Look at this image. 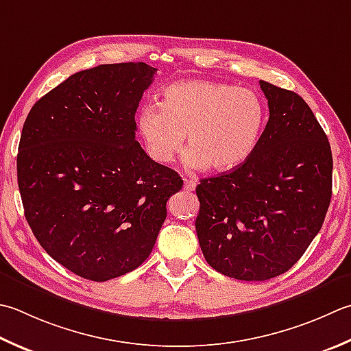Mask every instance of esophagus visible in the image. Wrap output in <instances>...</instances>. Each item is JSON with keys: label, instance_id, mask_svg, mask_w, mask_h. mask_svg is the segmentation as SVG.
I'll return each mask as SVG.
<instances>
[{"label": "esophagus", "instance_id": "obj_1", "mask_svg": "<svg viewBox=\"0 0 351 351\" xmlns=\"http://www.w3.org/2000/svg\"><path fill=\"white\" fill-rule=\"evenodd\" d=\"M195 189H196V182L195 181H191V180H184V190L185 191H195Z\"/></svg>", "mask_w": 351, "mask_h": 351}]
</instances>
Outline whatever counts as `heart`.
<instances>
[{"label":"heart","mask_w":351,"mask_h":351,"mask_svg":"<svg viewBox=\"0 0 351 351\" xmlns=\"http://www.w3.org/2000/svg\"><path fill=\"white\" fill-rule=\"evenodd\" d=\"M266 125L263 99L250 88L211 80H178L162 89L160 105L136 112V130L149 156L167 164L181 152L185 164L219 171L243 164L256 150Z\"/></svg>","instance_id":"heart-1"}]
</instances>
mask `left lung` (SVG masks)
I'll use <instances>...</instances> for the list:
<instances>
[{
	"instance_id": "left-lung-1",
	"label": "left lung",
	"mask_w": 351,
	"mask_h": 351,
	"mask_svg": "<svg viewBox=\"0 0 351 351\" xmlns=\"http://www.w3.org/2000/svg\"><path fill=\"white\" fill-rule=\"evenodd\" d=\"M269 120L256 150L196 187L199 245L226 277L265 281L298 262L332 199L330 143L312 109L289 89L260 80Z\"/></svg>"
}]
</instances>
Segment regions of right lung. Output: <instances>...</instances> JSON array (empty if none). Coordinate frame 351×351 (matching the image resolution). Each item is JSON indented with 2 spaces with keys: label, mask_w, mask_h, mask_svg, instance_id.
<instances>
[{
  "label": "right lung",
  "mask_w": 351,
  "mask_h": 351,
  "mask_svg": "<svg viewBox=\"0 0 351 351\" xmlns=\"http://www.w3.org/2000/svg\"><path fill=\"white\" fill-rule=\"evenodd\" d=\"M156 68L108 64L70 75L27 115L16 169L27 222L40 246L75 276L106 281L152 252L175 170L135 140V112Z\"/></svg>",
  "instance_id": "add662e5"
}]
</instances>
